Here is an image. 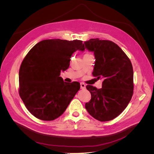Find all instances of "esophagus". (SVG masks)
I'll use <instances>...</instances> for the list:
<instances>
[{
  "instance_id": "1",
  "label": "esophagus",
  "mask_w": 154,
  "mask_h": 154,
  "mask_svg": "<svg viewBox=\"0 0 154 154\" xmlns=\"http://www.w3.org/2000/svg\"><path fill=\"white\" fill-rule=\"evenodd\" d=\"M80 87H81V89H85V87H86V85H85V83H80Z\"/></svg>"
}]
</instances>
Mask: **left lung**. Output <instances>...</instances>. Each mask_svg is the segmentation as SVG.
Returning <instances> with one entry per match:
<instances>
[{
    "instance_id": "obj_1",
    "label": "left lung",
    "mask_w": 154,
    "mask_h": 154,
    "mask_svg": "<svg viewBox=\"0 0 154 154\" xmlns=\"http://www.w3.org/2000/svg\"><path fill=\"white\" fill-rule=\"evenodd\" d=\"M83 44L84 49L94 53L93 76L103 80L100 89L86 86L91 99L85 103V109L96 119L108 122L122 113L131 100L134 90L132 63L113 42L92 38Z\"/></svg>"
}]
</instances>
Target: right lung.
<instances>
[{"instance_id":"obj_1","label":"right lung","mask_w":154,"mask_h":154,"mask_svg":"<svg viewBox=\"0 0 154 154\" xmlns=\"http://www.w3.org/2000/svg\"><path fill=\"white\" fill-rule=\"evenodd\" d=\"M84 51L82 41L44 40L32 48L19 70V94L35 117L52 121L61 116L80 88V83L64 82L72 54Z\"/></svg>"}]
</instances>
